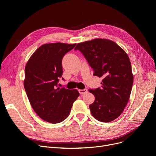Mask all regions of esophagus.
I'll return each instance as SVG.
<instances>
[{"instance_id":"34e87169","label":"esophagus","mask_w":156,"mask_h":156,"mask_svg":"<svg viewBox=\"0 0 156 156\" xmlns=\"http://www.w3.org/2000/svg\"><path fill=\"white\" fill-rule=\"evenodd\" d=\"M78 92H79L80 94L83 95V94H85V93H87L88 92V90H87V89L85 88V89H83V90H79Z\"/></svg>"}]
</instances>
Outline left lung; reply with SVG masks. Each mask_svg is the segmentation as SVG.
Masks as SVG:
<instances>
[{
	"label": "left lung",
	"mask_w": 156,
	"mask_h": 156,
	"mask_svg": "<svg viewBox=\"0 0 156 156\" xmlns=\"http://www.w3.org/2000/svg\"><path fill=\"white\" fill-rule=\"evenodd\" d=\"M75 49L83 54L94 71V75L103 78L101 88L89 89L95 96L94 102L89 106L92 115L104 122L116 119L127 105L133 83L128 55L117 44L108 39L78 43Z\"/></svg>",
	"instance_id": "obj_1"
}]
</instances>
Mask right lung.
<instances>
[{
  "label": "right lung",
  "instance_id": "obj_1",
  "mask_svg": "<svg viewBox=\"0 0 156 156\" xmlns=\"http://www.w3.org/2000/svg\"><path fill=\"white\" fill-rule=\"evenodd\" d=\"M75 45L59 42L44 44L33 54L25 66L24 87L30 103L41 119L51 123L66 119L80 95L76 89L57 85L62 75V57Z\"/></svg>",
  "mask_w": 156,
  "mask_h": 156
}]
</instances>
